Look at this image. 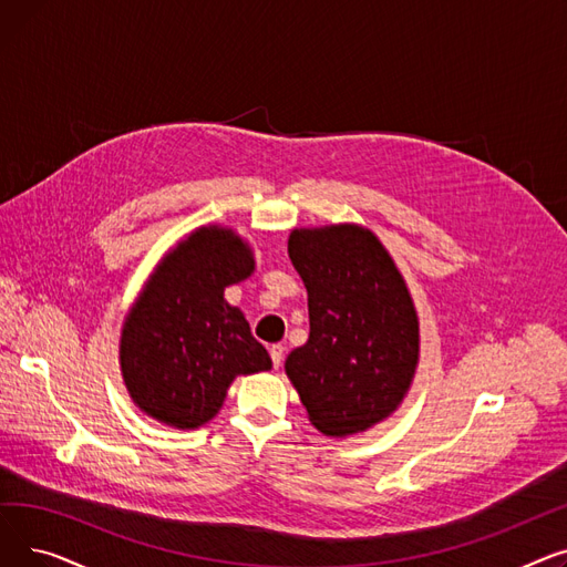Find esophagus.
<instances>
[{"label": "esophagus", "instance_id": "34e87169", "mask_svg": "<svg viewBox=\"0 0 567 567\" xmlns=\"http://www.w3.org/2000/svg\"><path fill=\"white\" fill-rule=\"evenodd\" d=\"M268 353H271V361H274V365H276V368H280V363H282V355H285V347H282V344H271V347H268Z\"/></svg>", "mask_w": 567, "mask_h": 567}]
</instances>
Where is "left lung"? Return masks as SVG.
I'll list each match as a JSON object with an SVG mask.
<instances>
[{
  "instance_id": "left-lung-1",
  "label": "left lung",
  "mask_w": 567,
  "mask_h": 567,
  "mask_svg": "<svg viewBox=\"0 0 567 567\" xmlns=\"http://www.w3.org/2000/svg\"><path fill=\"white\" fill-rule=\"evenodd\" d=\"M289 257L308 289L310 338L287 355V377L319 432H363L398 409L419 363L409 289L355 225L293 229Z\"/></svg>"
}]
</instances>
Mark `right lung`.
Listing matches in <instances>:
<instances>
[{"instance_id":"1","label":"right lung","mask_w":567,"mask_h":567,"mask_svg":"<svg viewBox=\"0 0 567 567\" xmlns=\"http://www.w3.org/2000/svg\"><path fill=\"white\" fill-rule=\"evenodd\" d=\"M255 268L231 229L202 227L178 244L148 280L122 333V372L133 402L152 419L193 430L212 421L236 374L271 370L225 287Z\"/></svg>"}]
</instances>
